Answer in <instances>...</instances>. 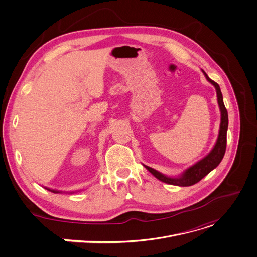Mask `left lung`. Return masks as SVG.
I'll list each match as a JSON object with an SVG mask.
<instances>
[{
  "label": "left lung",
  "instance_id": "8db88e82",
  "mask_svg": "<svg viewBox=\"0 0 257 257\" xmlns=\"http://www.w3.org/2000/svg\"><path fill=\"white\" fill-rule=\"evenodd\" d=\"M203 73H204L206 79L210 83H211L216 89L217 101H218V105H219L220 112H221L220 128H219L217 141H216V144L211 152H210L204 159H202L201 161L196 163L195 165H193L189 169H186L179 177H175V178L168 177L149 166L144 165L156 178H158L159 180H161L163 182L168 183V184H173V185H178V186H190V185H193V184L199 182L203 177H205L208 173L211 172L214 168H216L219 165V163L221 162V160L224 156V153H225L226 131H227V126H228L227 110L223 103V98H222L219 85L210 79L204 71H203Z\"/></svg>",
  "mask_w": 257,
  "mask_h": 257
}]
</instances>
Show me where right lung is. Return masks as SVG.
Wrapping results in <instances>:
<instances>
[{
  "label": "right lung",
  "mask_w": 257,
  "mask_h": 257,
  "mask_svg": "<svg viewBox=\"0 0 257 257\" xmlns=\"http://www.w3.org/2000/svg\"><path fill=\"white\" fill-rule=\"evenodd\" d=\"M45 189H47V188H45ZM48 191H51L52 193H55V194H57V193H61V192H59V191H55V190H51V189H47Z\"/></svg>",
  "instance_id": "obj_1"
}]
</instances>
